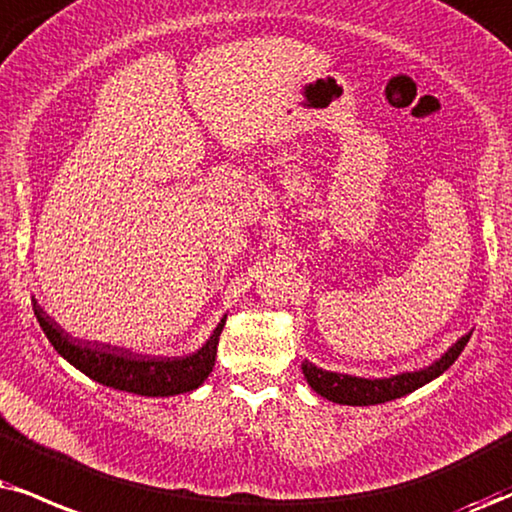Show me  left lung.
Wrapping results in <instances>:
<instances>
[{
	"mask_svg": "<svg viewBox=\"0 0 512 512\" xmlns=\"http://www.w3.org/2000/svg\"><path fill=\"white\" fill-rule=\"evenodd\" d=\"M468 342L470 334H465V337H460L437 363H432L430 368L418 372H401V375L387 377V380H365V377L342 375V372L323 370L308 361L301 365V370H304V377L308 384H311V389L318 391L325 399H330L334 403H344V406H375V403L401 399V396L410 394V391L422 387V384L432 382L434 377H439L441 372L449 370L451 365L456 363V358L460 356V351L465 349Z\"/></svg>",
	"mask_w": 512,
	"mask_h": 512,
	"instance_id": "obj_1",
	"label": "left lung"
}]
</instances>
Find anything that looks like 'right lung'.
I'll use <instances>...</instances> for the list:
<instances>
[{"instance_id": "obj_1", "label": "right lung", "mask_w": 512, "mask_h": 512, "mask_svg": "<svg viewBox=\"0 0 512 512\" xmlns=\"http://www.w3.org/2000/svg\"><path fill=\"white\" fill-rule=\"evenodd\" d=\"M33 308L47 339L68 363L92 377L94 382L140 396H175L201 387V382L211 375L216 365L220 332L225 327L223 318L197 353L182 358H149L109 344L73 339L37 306V301H33Z\"/></svg>"}]
</instances>
